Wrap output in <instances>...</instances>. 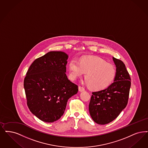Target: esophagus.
I'll list each match as a JSON object with an SVG mask.
<instances>
[{
    "label": "esophagus",
    "mask_w": 148,
    "mask_h": 148,
    "mask_svg": "<svg viewBox=\"0 0 148 148\" xmlns=\"http://www.w3.org/2000/svg\"><path fill=\"white\" fill-rule=\"evenodd\" d=\"M78 89H79V92H83V91H84L85 90L84 88H83V87H82V86H79Z\"/></svg>",
    "instance_id": "34e87169"
}]
</instances>
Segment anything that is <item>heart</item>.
<instances>
[{"mask_svg":"<svg viewBox=\"0 0 148 148\" xmlns=\"http://www.w3.org/2000/svg\"><path fill=\"white\" fill-rule=\"evenodd\" d=\"M68 68L72 80H76L85 73V82L89 84L90 88L95 90L106 88L116 75V68L100 58L84 57L80 63L75 59H71Z\"/></svg>","mask_w":148,"mask_h":148,"instance_id":"heart-1","label":"heart"}]
</instances>
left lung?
I'll return each instance as SVG.
<instances>
[{
  "instance_id": "left-lung-1",
  "label": "left lung",
  "mask_w": 148,
  "mask_h": 148,
  "mask_svg": "<svg viewBox=\"0 0 148 148\" xmlns=\"http://www.w3.org/2000/svg\"><path fill=\"white\" fill-rule=\"evenodd\" d=\"M116 67V75L112 83L104 90L92 92L89 110L93 121L99 124H108L117 118L127 106L130 77L125 64L112 57Z\"/></svg>"
}]
</instances>
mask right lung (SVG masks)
<instances>
[{"label": "right lung", "mask_w": 148, "mask_h": 148, "mask_svg": "<svg viewBox=\"0 0 148 148\" xmlns=\"http://www.w3.org/2000/svg\"><path fill=\"white\" fill-rule=\"evenodd\" d=\"M68 57L62 51L49 52L34 61L25 77L28 107L43 122L59 119L68 99L78 91L77 86L65 74Z\"/></svg>", "instance_id": "right-lung-1"}]
</instances>
